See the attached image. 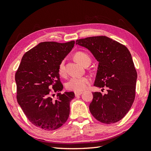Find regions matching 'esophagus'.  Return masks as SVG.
<instances>
[{
  "label": "esophagus",
  "instance_id": "esophagus-1",
  "mask_svg": "<svg viewBox=\"0 0 151 151\" xmlns=\"http://www.w3.org/2000/svg\"><path fill=\"white\" fill-rule=\"evenodd\" d=\"M82 93V91H78V92H75V96L76 97H77V96H78V95H81V94Z\"/></svg>",
  "mask_w": 151,
  "mask_h": 151
}]
</instances>
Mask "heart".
Masks as SVG:
<instances>
[{
  "instance_id": "b5f03b06",
  "label": "heart",
  "mask_w": 151,
  "mask_h": 151,
  "mask_svg": "<svg viewBox=\"0 0 151 151\" xmlns=\"http://www.w3.org/2000/svg\"><path fill=\"white\" fill-rule=\"evenodd\" d=\"M74 58H75L76 62L81 63L83 66L89 65L91 62L90 56L87 53L82 52V51L76 52ZM58 73L61 76H65L66 75L64 61L61 62L59 64ZM89 82H90V80L86 76H84V77H73L67 82L66 84V88L70 91L76 92L82 91L86 89Z\"/></svg>"
}]
</instances>
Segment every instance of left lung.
Instances as JSON below:
<instances>
[{
    "label": "left lung",
    "instance_id": "left-lung-1",
    "mask_svg": "<svg viewBox=\"0 0 151 151\" xmlns=\"http://www.w3.org/2000/svg\"><path fill=\"white\" fill-rule=\"evenodd\" d=\"M76 45L88 49L99 62L94 86L103 90L104 88L107 89L104 95L93 93L91 114L102 123L120 121L129 112L135 99L137 75L130 51L106 36L77 40Z\"/></svg>",
    "mask_w": 151,
    "mask_h": 151
}]
</instances>
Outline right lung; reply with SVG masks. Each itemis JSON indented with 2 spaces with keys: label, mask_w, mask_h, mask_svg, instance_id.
<instances>
[{
  "label": "right lung",
  "mask_w": 151,
  "mask_h": 151,
  "mask_svg": "<svg viewBox=\"0 0 151 151\" xmlns=\"http://www.w3.org/2000/svg\"><path fill=\"white\" fill-rule=\"evenodd\" d=\"M75 45V41L60 43L41 42L25 53L15 73L17 100L27 117L45 130L58 129L67 121L73 92L60 91L58 66ZM58 92L57 99L52 97Z\"/></svg>",
  "instance_id": "add662e5"
}]
</instances>
